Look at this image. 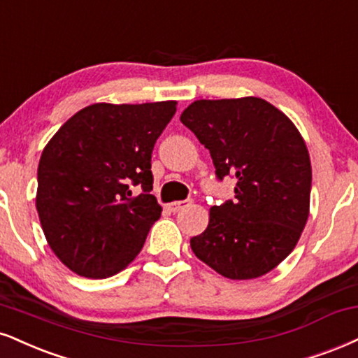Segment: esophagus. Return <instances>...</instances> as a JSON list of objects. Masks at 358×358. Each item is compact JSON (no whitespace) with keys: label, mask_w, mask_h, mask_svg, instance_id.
Wrapping results in <instances>:
<instances>
[{"label":"esophagus","mask_w":358,"mask_h":358,"mask_svg":"<svg viewBox=\"0 0 358 358\" xmlns=\"http://www.w3.org/2000/svg\"><path fill=\"white\" fill-rule=\"evenodd\" d=\"M188 205H190V200H178V201H171V203L168 205V210H170V212L176 213V212H180V210H183L185 206H188Z\"/></svg>","instance_id":"34e87169"}]
</instances>
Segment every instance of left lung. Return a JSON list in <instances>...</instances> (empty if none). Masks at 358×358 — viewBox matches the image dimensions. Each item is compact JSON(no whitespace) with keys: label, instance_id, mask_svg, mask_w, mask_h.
Listing matches in <instances>:
<instances>
[{"label":"left lung","instance_id":"1","mask_svg":"<svg viewBox=\"0 0 358 358\" xmlns=\"http://www.w3.org/2000/svg\"><path fill=\"white\" fill-rule=\"evenodd\" d=\"M210 152L217 180H236L235 200L212 206L193 253L215 272L250 280L290 255L308 218L312 166L295 124L262 98L198 100L180 116Z\"/></svg>","mask_w":358,"mask_h":358}]
</instances>
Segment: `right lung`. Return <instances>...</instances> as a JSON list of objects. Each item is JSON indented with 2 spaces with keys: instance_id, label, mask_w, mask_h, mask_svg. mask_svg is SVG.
Returning a JSON list of instances; mask_svg holds the SVG:
<instances>
[{
  "instance_id": "right-lung-1",
  "label": "right lung",
  "mask_w": 358,
  "mask_h": 358,
  "mask_svg": "<svg viewBox=\"0 0 358 358\" xmlns=\"http://www.w3.org/2000/svg\"><path fill=\"white\" fill-rule=\"evenodd\" d=\"M175 111L176 101L96 103L43 150L36 210L51 250L75 273L111 277L143 248L162 213L150 193L152 152Z\"/></svg>"
}]
</instances>
